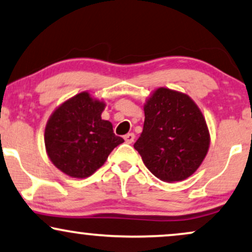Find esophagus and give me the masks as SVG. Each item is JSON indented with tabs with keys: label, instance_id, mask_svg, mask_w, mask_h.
<instances>
[{
	"label": "esophagus",
	"instance_id": "esophagus-1",
	"mask_svg": "<svg viewBox=\"0 0 252 252\" xmlns=\"http://www.w3.org/2000/svg\"><path fill=\"white\" fill-rule=\"evenodd\" d=\"M124 141L128 143V144H131V143L135 141V133H132V132L126 133V135L124 136Z\"/></svg>",
	"mask_w": 252,
	"mask_h": 252
}]
</instances>
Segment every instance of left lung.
I'll return each instance as SVG.
<instances>
[{"mask_svg":"<svg viewBox=\"0 0 252 252\" xmlns=\"http://www.w3.org/2000/svg\"><path fill=\"white\" fill-rule=\"evenodd\" d=\"M144 126L133 148L158 179L174 183L195 172L209 149L201 110L189 95L158 88L144 106Z\"/></svg>","mask_w":252,"mask_h":252,"instance_id":"obj_1","label":"left lung"}]
</instances>
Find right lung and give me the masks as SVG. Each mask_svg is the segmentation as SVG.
Returning <instances> with one entry per match:
<instances>
[{"instance_id": "right-lung-1", "label": "right lung", "mask_w": 252, "mask_h": 252, "mask_svg": "<svg viewBox=\"0 0 252 252\" xmlns=\"http://www.w3.org/2000/svg\"><path fill=\"white\" fill-rule=\"evenodd\" d=\"M106 107L87 92L76 94L57 108L47 121L45 148L60 171L72 178H87L100 168L124 139L114 133L113 124L101 119Z\"/></svg>"}]
</instances>
